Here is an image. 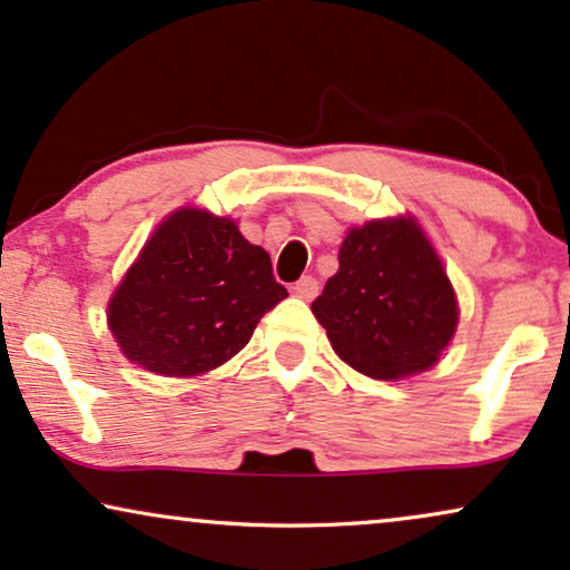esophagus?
Masks as SVG:
<instances>
[{"instance_id":"34e87169","label":"esophagus","mask_w":570,"mask_h":570,"mask_svg":"<svg viewBox=\"0 0 570 570\" xmlns=\"http://www.w3.org/2000/svg\"><path fill=\"white\" fill-rule=\"evenodd\" d=\"M294 289V294H297L299 299H305V302H309V299H315L318 297V281H315L313 276H302L297 284L292 286Z\"/></svg>"}]
</instances>
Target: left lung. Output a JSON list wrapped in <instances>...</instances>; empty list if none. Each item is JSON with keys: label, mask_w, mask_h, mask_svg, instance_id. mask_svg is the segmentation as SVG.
I'll return each instance as SVG.
<instances>
[{"label": "left lung", "mask_w": 570, "mask_h": 570, "mask_svg": "<svg viewBox=\"0 0 570 570\" xmlns=\"http://www.w3.org/2000/svg\"><path fill=\"white\" fill-rule=\"evenodd\" d=\"M309 309L336 355L379 381L434 368L460 321L442 257L410 213L347 228L338 271Z\"/></svg>", "instance_id": "1"}]
</instances>
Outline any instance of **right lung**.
<instances>
[{"instance_id": "right-lung-1", "label": "right lung", "mask_w": 570, "mask_h": 570, "mask_svg": "<svg viewBox=\"0 0 570 570\" xmlns=\"http://www.w3.org/2000/svg\"><path fill=\"white\" fill-rule=\"evenodd\" d=\"M289 297L271 255L234 218L184 205L157 223L107 299V328L139 368L205 376L247 347L268 309Z\"/></svg>"}]
</instances>
